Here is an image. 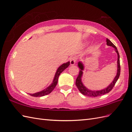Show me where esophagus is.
Returning <instances> with one entry per match:
<instances>
[{"instance_id":"34e87169","label":"esophagus","mask_w":132,"mask_h":132,"mask_svg":"<svg viewBox=\"0 0 132 132\" xmlns=\"http://www.w3.org/2000/svg\"><path fill=\"white\" fill-rule=\"evenodd\" d=\"M77 61V57L76 56H73L71 58L70 61V65H74L76 62Z\"/></svg>"}]
</instances>
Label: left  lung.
<instances>
[{"label":"left lung","mask_w":132,"mask_h":132,"mask_svg":"<svg viewBox=\"0 0 132 132\" xmlns=\"http://www.w3.org/2000/svg\"><path fill=\"white\" fill-rule=\"evenodd\" d=\"M106 45L108 46H112L113 47H114L115 51H116V52H117L118 55V61H117L118 69H117V75L116 76V77H115L113 82H111L110 85L106 87V88H105L104 89H103L101 90H97V91H92V90H89L83 85V84L81 81V77L83 73L82 71L84 70V66L81 62H79L78 63V66L80 68V70L79 75L77 76V79L76 80L75 84L77 87L78 88L79 90L80 91V92L81 94H82L84 95H86L90 97H97V96L104 95V94L109 93L110 91L112 90L113 87L115 85V84H116V83L117 82V80H118V79H119L120 73V60H119L120 57H119V52L118 51V50L116 46H115L114 44L108 38H106Z\"/></svg>","instance_id":"1"}]
</instances>
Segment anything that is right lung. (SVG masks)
<instances>
[{"instance_id":"1","label":"right lung","mask_w":132,"mask_h":132,"mask_svg":"<svg viewBox=\"0 0 132 132\" xmlns=\"http://www.w3.org/2000/svg\"><path fill=\"white\" fill-rule=\"evenodd\" d=\"M69 65H70L69 61L62 64V65H61L57 70V71L55 73V77H54L52 83L48 87H47V88H46L45 90L41 91V92H39L36 93L35 94H29V95L35 97H40V96H43L46 95H48V94L51 93L53 90V89H55V87L57 85V82H58L59 77L61 74V73L63 71L65 70V69H66L67 67H69Z\"/></svg>"}]
</instances>
